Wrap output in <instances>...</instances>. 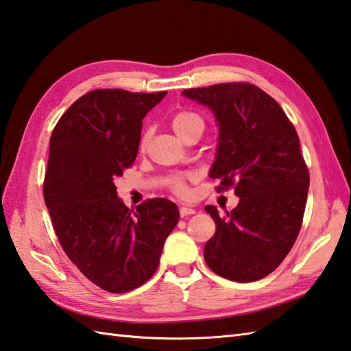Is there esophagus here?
<instances>
[{
  "instance_id": "34e87169",
  "label": "esophagus",
  "mask_w": 351,
  "mask_h": 351,
  "mask_svg": "<svg viewBox=\"0 0 351 351\" xmlns=\"http://www.w3.org/2000/svg\"><path fill=\"white\" fill-rule=\"evenodd\" d=\"M195 213H196V210H193V208H190V206H181L180 208L181 217H187V215H191V214H195Z\"/></svg>"
}]
</instances>
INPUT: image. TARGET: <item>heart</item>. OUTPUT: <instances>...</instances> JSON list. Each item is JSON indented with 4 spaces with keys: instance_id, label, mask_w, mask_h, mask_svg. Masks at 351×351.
I'll return each instance as SVG.
<instances>
[{
    "instance_id": "1",
    "label": "heart",
    "mask_w": 351,
    "mask_h": 351,
    "mask_svg": "<svg viewBox=\"0 0 351 351\" xmlns=\"http://www.w3.org/2000/svg\"><path fill=\"white\" fill-rule=\"evenodd\" d=\"M170 125L173 131L180 136L182 140L189 136V132L196 128V126H204L202 119H200L196 113H191V111L187 110H180L171 116L170 119ZM149 134L143 132V136L140 138V147L145 149L147 143ZM191 180L190 175H173L167 180V187L170 189L171 193H175L176 196H187L190 190L187 182Z\"/></svg>"
}]
</instances>
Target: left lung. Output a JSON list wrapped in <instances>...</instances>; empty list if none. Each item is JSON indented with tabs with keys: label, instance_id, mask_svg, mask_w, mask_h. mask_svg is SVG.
<instances>
[{
	"label": "left lung",
	"instance_id": "obj_1",
	"mask_svg": "<svg viewBox=\"0 0 351 351\" xmlns=\"http://www.w3.org/2000/svg\"><path fill=\"white\" fill-rule=\"evenodd\" d=\"M219 122V149L210 176L219 193L234 189L237 208L219 215L205 244L208 267L234 282L265 278L279 267L302 229L309 170L294 125L270 95L250 83L187 88Z\"/></svg>",
	"mask_w": 351,
	"mask_h": 351
}]
</instances>
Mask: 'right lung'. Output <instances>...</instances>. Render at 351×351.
Masks as SVG:
<instances>
[{
  "label": "right lung",
  "instance_id": "obj_1",
  "mask_svg": "<svg viewBox=\"0 0 351 351\" xmlns=\"http://www.w3.org/2000/svg\"><path fill=\"white\" fill-rule=\"evenodd\" d=\"M167 92L98 88L81 96L51 134L43 197L66 255L95 285L126 293L156 271L178 206L155 197L136 210L114 180L132 166L141 121Z\"/></svg>",
  "mask_w": 351,
  "mask_h": 351
}]
</instances>
